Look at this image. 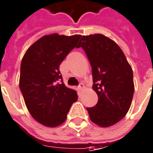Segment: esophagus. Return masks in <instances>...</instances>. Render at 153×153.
Instances as JSON below:
<instances>
[{"mask_svg": "<svg viewBox=\"0 0 153 153\" xmlns=\"http://www.w3.org/2000/svg\"><path fill=\"white\" fill-rule=\"evenodd\" d=\"M78 89H79V90H83V89H85V85H84V84L82 83L80 84L79 86H78Z\"/></svg>", "mask_w": 153, "mask_h": 153, "instance_id": "obj_1", "label": "esophagus"}]
</instances>
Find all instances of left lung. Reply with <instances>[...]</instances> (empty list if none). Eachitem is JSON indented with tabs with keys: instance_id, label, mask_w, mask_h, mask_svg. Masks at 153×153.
Segmentation results:
<instances>
[{
	"instance_id": "obj_1",
	"label": "left lung",
	"mask_w": 153,
	"mask_h": 153,
	"mask_svg": "<svg viewBox=\"0 0 153 153\" xmlns=\"http://www.w3.org/2000/svg\"><path fill=\"white\" fill-rule=\"evenodd\" d=\"M85 51L92 67L93 89L98 96L89 118L102 127L113 126L128 112L135 90L133 72L123 51L101 34L83 35L76 48Z\"/></svg>"
}]
</instances>
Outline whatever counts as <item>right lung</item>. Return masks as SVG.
<instances>
[{
	"instance_id": "1",
	"label": "right lung",
	"mask_w": 153,
	"mask_h": 153,
	"mask_svg": "<svg viewBox=\"0 0 153 153\" xmlns=\"http://www.w3.org/2000/svg\"><path fill=\"white\" fill-rule=\"evenodd\" d=\"M81 37L44 35L27 49L22 58L19 87L30 114L43 126L56 127L64 123L71 105L77 100L76 91L63 82L59 65Z\"/></svg>"
}]
</instances>
